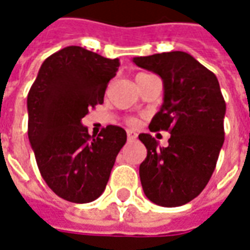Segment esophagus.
<instances>
[{
  "instance_id": "1",
  "label": "esophagus",
  "mask_w": 250,
  "mask_h": 250,
  "mask_svg": "<svg viewBox=\"0 0 250 250\" xmlns=\"http://www.w3.org/2000/svg\"><path fill=\"white\" fill-rule=\"evenodd\" d=\"M136 137H137V134L134 133V132H132V130H128V140H129V141H133V140H136Z\"/></svg>"
}]
</instances>
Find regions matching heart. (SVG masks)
<instances>
[{
	"mask_svg": "<svg viewBox=\"0 0 250 250\" xmlns=\"http://www.w3.org/2000/svg\"><path fill=\"white\" fill-rule=\"evenodd\" d=\"M144 77H146V74H139V75L136 77V81L140 79V78H144ZM129 124H130V125H136V120H133V118H132V120H129Z\"/></svg>",
	"mask_w": 250,
	"mask_h": 250,
	"instance_id": "1",
	"label": "heart"
}]
</instances>
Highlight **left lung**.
I'll return each instance as SVG.
<instances>
[{
  "label": "left lung",
  "mask_w": 250,
  "mask_h": 250,
  "mask_svg": "<svg viewBox=\"0 0 250 250\" xmlns=\"http://www.w3.org/2000/svg\"><path fill=\"white\" fill-rule=\"evenodd\" d=\"M133 63L163 79L164 102L149 129L171 133L166 148L150 134H139L146 148L140 164L143 190L159 206H182L206 187L224 145L226 104L218 79L182 51L139 56Z\"/></svg>",
  "instance_id": "obj_1"
}]
</instances>
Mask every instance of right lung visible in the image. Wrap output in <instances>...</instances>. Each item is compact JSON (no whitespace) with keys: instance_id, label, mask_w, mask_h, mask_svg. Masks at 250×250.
I'll return each mask as SVG.
<instances>
[{"instance_id":"right-lung-1","label":"right lung","mask_w":250,"mask_h":250,"mask_svg":"<svg viewBox=\"0 0 250 250\" xmlns=\"http://www.w3.org/2000/svg\"><path fill=\"white\" fill-rule=\"evenodd\" d=\"M118 59L70 45L49 58L28 93V137L51 190L72 203L95 201L105 191L126 132L109 125L90 136L82 118L104 104Z\"/></svg>"}]
</instances>
